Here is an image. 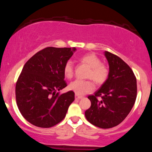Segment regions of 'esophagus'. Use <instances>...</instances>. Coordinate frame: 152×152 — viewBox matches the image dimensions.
I'll return each instance as SVG.
<instances>
[{
  "instance_id": "1",
  "label": "esophagus",
  "mask_w": 152,
  "mask_h": 152,
  "mask_svg": "<svg viewBox=\"0 0 152 152\" xmlns=\"http://www.w3.org/2000/svg\"><path fill=\"white\" fill-rule=\"evenodd\" d=\"M83 98V96H78V94H75V99H81Z\"/></svg>"
}]
</instances>
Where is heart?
Wrapping results in <instances>:
<instances>
[{
	"instance_id": "heart-1",
	"label": "heart",
	"mask_w": 152,
	"mask_h": 152,
	"mask_svg": "<svg viewBox=\"0 0 152 152\" xmlns=\"http://www.w3.org/2000/svg\"><path fill=\"white\" fill-rule=\"evenodd\" d=\"M83 64L90 67L88 78H92L97 84H102L109 76V68L101 62V59L95 53H87L80 58ZM64 75L66 78H71L74 75V66L71 61H68L64 67ZM69 88L78 95H84L92 92L95 88L94 82L91 80L76 79L69 84Z\"/></svg>"
}]
</instances>
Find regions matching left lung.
I'll return each instance as SVG.
<instances>
[{"label":"left lung","mask_w":152,"mask_h":152,"mask_svg":"<svg viewBox=\"0 0 152 152\" xmlns=\"http://www.w3.org/2000/svg\"><path fill=\"white\" fill-rule=\"evenodd\" d=\"M104 55L109 63V76L94 95L88 96L91 104L85 116L94 126L109 129L129 114L137 99V86L133 71L121 58L108 51ZM99 96L101 101L97 99Z\"/></svg>","instance_id":"8db88e82"}]
</instances>
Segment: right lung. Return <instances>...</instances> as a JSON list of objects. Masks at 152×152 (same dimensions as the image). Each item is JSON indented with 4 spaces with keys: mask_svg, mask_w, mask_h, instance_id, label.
<instances>
[{
    "mask_svg": "<svg viewBox=\"0 0 152 152\" xmlns=\"http://www.w3.org/2000/svg\"><path fill=\"white\" fill-rule=\"evenodd\" d=\"M76 50L47 47L24 65L15 85V98L20 114L31 124L49 128L65 118L75 94L58 91L67 86L64 67Z\"/></svg>",
    "mask_w": 152,
    "mask_h": 152,
    "instance_id": "1",
    "label": "right lung"
}]
</instances>
